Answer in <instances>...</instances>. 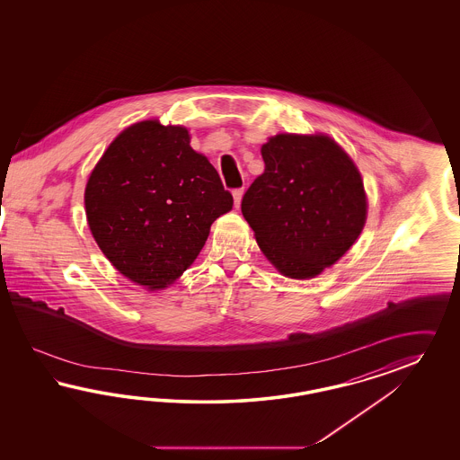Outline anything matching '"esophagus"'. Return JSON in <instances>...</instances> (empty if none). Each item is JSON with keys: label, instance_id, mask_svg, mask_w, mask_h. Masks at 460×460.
<instances>
[{"label": "esophagus", "instance_id": "obj_1", "mask_svg": "<svg viewBox=\"0 0 460 460\" xmlns=\"http://www.w3.org/2000/svg\"><path fill=\"white\" fill-rule=\"evenodd\" d=\"M243 194H244V190H243V189H236V190H233V197H234V206H236L237 209H239V206H241V199H243Z\"/></svg>", "mask_w": 460, "mask_h": 460}]
</instances>
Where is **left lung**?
Segmentation results:
<instances>
[{"label": "left lung", "mask_w": 460, "mask_h": 460, "mask_svg": "<svg viewBox=\"0 0 460 460\" xmlns=\"http://www.w3.org/2000/svg\"><path fill=\"white\" fill-rule=\"evenodd\" d=\"M265 172L241 212L270 263L288 279H314L342 258L366 224L361 173L327 135L279 133L261 146Z\"/></svg>", "instance_id": "1"}]
</instances>
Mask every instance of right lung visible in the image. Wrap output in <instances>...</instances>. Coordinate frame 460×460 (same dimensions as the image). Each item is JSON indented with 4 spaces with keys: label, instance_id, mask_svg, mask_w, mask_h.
Returning a JSON list of instances; mask_svg holds the SVG:
<instances>
[{
    "label": "right lung",
    "instance_id": "1",
    "mask_svg": "<svg viewBox=\"0 0 460 460\" xmlns=\"http://www.w3.org/2000/svg\"><path fill=\"white\" fill-rule=\"evenodd\" d=\"M99 248L126 279L165 288L194 263L210 226L233 209L217 170L183 126L139 121L121 131L84 192Z\"/></svg>",
    "mask_w": 460,
    "mask_h": 460
}]
</instances>
